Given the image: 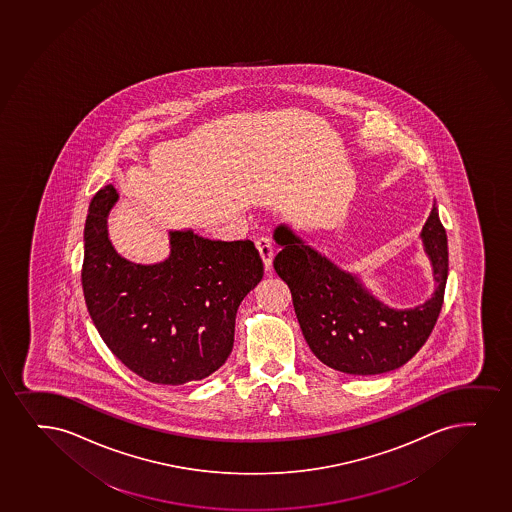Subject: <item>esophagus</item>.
Here are the masks:
<instances>
[{
    "label": "esophagus",
    "mask_w": 512,
    "mask_h": 512,
    "mask_svg": "<svg viewBox=\"0 0 512 512\" xmlns=\"http://www.w3.org/2000/svg\"><path fill=\"white\" fill-rule=\"evenodd\" d=\"M255 247L259 250L260 259L264 262L265 271H269L272 267V259H274V247L269 238H259L255 241Z\"/></svg>",
    "instance_id": "34e87169"
}]
</instances>
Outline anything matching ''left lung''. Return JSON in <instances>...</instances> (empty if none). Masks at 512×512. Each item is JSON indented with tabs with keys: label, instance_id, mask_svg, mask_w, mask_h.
<instances>
[{
	"label": "left lung",
	"instance_id": "1",
	"mask_svg": "<svg viewBox=\"0 0 512 512\" xmlns=\"http://www.w3.org/2000/svg\"><path fill=\"white\" fill-rule=\"evenodd\" d=\"M420 236L432 262L435 291L423 305L396 310L370 295L358 277L308 247L286 224L277 226L274 240L283 250L274 269L288 284L301 332L324 365L349 375H377L403 367L427 343L442 310L449 272L447 235L435 205Z\"/></svg>",
	"mask_w": 512,
	"mask_h": 512
}]
</instances>
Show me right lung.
I'll return each mask as SVG.
<instances>
[{
	"mask_svg": "<svg viewBox=\"0 0 512 512\" xmlns=\"http://www.w3.org/2000/svg\"><path fill=\"white\" fill-rule=\"evenodd\" d=\"M113 185L94 195L84 229L82 288L92 322L118 360L152 384L202 380L223 367L243 298L264 276L250 240L169 231L168 259L133 264L108 236Z\"/></svg>",
	"mask_w": 512,
	"mask_h": 512,
	"instance_id": "obj_1",
	"label": "right lung"
}]
</instances>
